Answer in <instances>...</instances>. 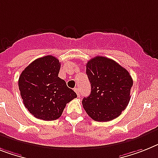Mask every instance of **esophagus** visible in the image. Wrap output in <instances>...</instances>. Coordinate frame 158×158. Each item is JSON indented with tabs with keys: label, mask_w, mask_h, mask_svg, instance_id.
<instances>
[{
	"label": "esophagus",
	"mask_w": 158,
	"mask_h": 158,
	"mask_svg": "<svg viewBox=\"0 0 158 158\" xmlns=\"http://www.w3.org/2000/svg\"><path fill=\"white\" fill-rule=\"evenodd\" d=\"M74 91L76 92L77 95L78 97H80V91H79V89H78V88H75V89H74Z\"/></svg>",
	"instance_id": "34e87169"
}]
</instances>
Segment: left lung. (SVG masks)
Instances as JSON below:
<instances>
[{
	"instance_id": "left-lung-1",
	"label": "left lung",
	"mask_w": 158,
	"mask_h": 158,
	"mask_svg": "<svg viewBox=\"0 0 158 158\" xmlns=\"http://www.w3.org/2000/svg\"><path fill=\"white\" fill-rule=\"evenodd\" d=\"M91 93L82 100L88 115L107 122L119 116L130 101L133 81L127 69L113 60L96 56L86 64Z\"/></svg>"
}]
</instances>
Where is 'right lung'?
Masks as SVG:
<instances>
[{"instance_id": "obj_1", "label": "right lung", "mask_w": 158, "mask_h": 158, "mask_svg": "<svg viewBox=\"0 0 158 158\" xmlns=\"http://www.w3.org/2000/svg\"><path fill=\"white\" fill-rule=\"evenodd\" d=\"M60 63L52 56L36 59L21 73L18 87L25 106L35 118L52 121L61 116L77 94L58 77Z\"/></svg>"}]
</instances>
